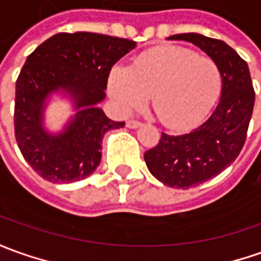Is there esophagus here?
<instances>
[{"label": "esophagus", "mask_w": 261, "mask_h": 261, "mask_svg": "<svg viewBox=\"0 0 261 261\" xmlns=\"http://www.w3.org/2000/svg\"><path fill=\"white\" fill-rule=\"evenodd\" d=\"M127 127H128V128H137V127H140V121L128 120V121H127Z\"/></svg>", "instance_id": "obj_1"}]
</instances>
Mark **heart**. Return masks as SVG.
<instances>
[{"label": "heart", "instance_id": "obj_1", "mask_svg": "<svg viewBox=\"0 0 261 261\" xmlns=\"http://www.w3.org/2000/svg\"><path fill=\"white\" fill-rule=\"evenodd\" d=\"M221 86V71L213 58L175 45L145 53L131 68L117 65L108 77V93L121 113L143 108L153 95L155 114L170 128L198 121L217 100Z\"/></svg>", "mask_w": 261, "mask_h": 261}]
</instances>
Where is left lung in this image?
Instances as JSON below:
<instances>
[{"label":"left lung","mask_w":261,"mask_h":261,"mask_svg":"<svg viewBox=\"0 0 261 261\" xmlns=\"http://www.w3.org/2000/svg\"><path fill=\"white\" fill-rule=\"evenodd\" d=\"M213 58L223 77L221 95L212 116L190 133H161L159 144L145 151L150 173L168 187L189 189L227 168L242 151L254 107V88L247 63L221 40L201 34H175Z\"/></svg>","instance_id":"left-lung-1"}]
</instances>
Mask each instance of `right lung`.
<instances>
[{"mask_svg":"<svg viewBox=\"0 0 261 261\" xmlns=\"http://www.w3.org/2000/svg\"><path fill=\"white\" fill-rule=\"evenodd\" d=\"M136 41L95 33H60L28 56L15 84V140L27 163L42 178L68 184L93 173L101 161V143L124 121L110 120L98 107L106 98L111 67ZM54 92L70 97L77 113L66 128H43V110Z\"/></svg>","mask_w":261,"mask_h":261,"instance_id":"obj_1","label":"right lung"}]
</instances>
